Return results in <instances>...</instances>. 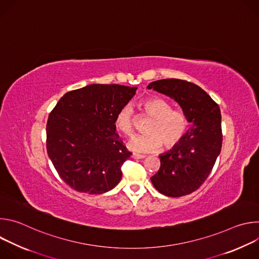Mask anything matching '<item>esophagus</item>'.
Listing matches in <instances>:
<instances>
[{"mask_svg": "<svg viewBox=\"0 0 259 259\" xmlns=\"http://www.w3.org/2000/svg\"><path fill=\"white\" fill-rule=\"evenodd\" d=\"M132 158H133V159H143V158H145V156H143V155H138V154L133 153V154H132Z\"/></svg>", "mask_w": 259, "mask_h": 259, "instance_id": "1", "label": "esophagus"}]
</instances>
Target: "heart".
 <instances>
[{
	"label": "heart",
	"mask_w": 259,
	"mask_h": 259,
	"mask_svg": "<svg viewBox=\"0 0 259 259\" xmlns=\"http://www.w3.org/2000/svg\"><path fill=\"white\" fill-rule=\"evenodd\" d=\"M143 112L153 118L147 125V133L134 136L128 147L136 153H150L159 150L164 144L166 149L176 145L188 129V118L182 110L172 109L170 102L155 97L140 103ZM115 126L125 136L134 132V112L130 105H124L116 116Z\"/></svg>",
	"instance_id": "1"
}]
</instances>
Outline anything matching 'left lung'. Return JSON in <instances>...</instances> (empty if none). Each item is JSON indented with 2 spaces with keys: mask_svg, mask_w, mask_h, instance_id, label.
I'll return each instance as SVG.
<instances>
[{
  "mask_svg": "<svg viewBox=\"0 0 259 259\" xmlns=\"http://www.w3.org/2000/svg\"><path fill=\"white\" fill-rule=\"evenodd\" d=\"M147 89L179 104L192 124L172 150L161 154L160 170L151 177L154 187L167 197H182L198 190L209 176L223 145L218 104L198 85L178 79L152 82Z\"/></svg>",
  "mask_w": 259,
  "mask_h": 259,
  "instance_id": "left-lung-1",
  "label": "left lung"
}]
</instances>
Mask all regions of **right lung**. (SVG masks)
Wrapping results in <instances>:
<instances>
[{
	"instance_id": "obj_1",
	"label": "right lung",
	"mask_w": 259,
	"mask_h": 259,
	"mask_svg": "<svg viewBox=\"0 0 259 259\" xmlns=\"http://www.w3.org/2000/svg\"><path fill=\"white\" fill-rule=\"evenodd\" d=\"M137 87L91 84L65 93L49 115L47 153L59 176L81 193L114 189L132 155L116 132L119 110Z\"/></svg>"
}]
</instances>
